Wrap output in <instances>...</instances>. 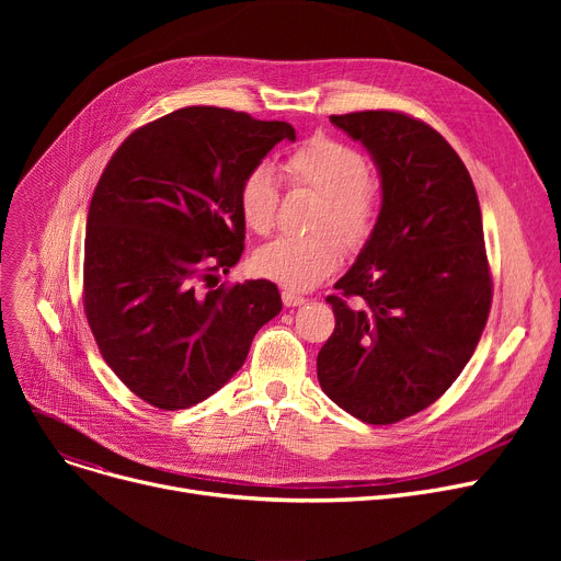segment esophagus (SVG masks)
<instances>
[{
    "mask_svg": "<svg viewBox=\"0 0 561 561\" xmlns=\"http://www.w3.org/2000/svg\"><path fill=\"white\" fill-rule=\"evenodd\" d=\"M282 300L286 307H300L307 302V298L298 296V293H293V290H282Z\"/></svg>",
    "mask_w": 561,
    "mask_h": 561,
    "instance_id": "34e87169",
    "label": "esophagus"
}]
</instances>
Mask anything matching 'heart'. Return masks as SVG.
I'll list each match as a JSON object with an SVG mask.
<instances>
[{
    "instance_id": "b5f03b06",
    "label": "heart",
    "mask_w": 561,
    "mask_h": 561,
    "mask_svg": "<svg viewBox=\"0 0 561 561\" xmlns=\"http://www.w3.org/2000/svg\"><path fill=\"white\" fill-rule=\"evenodd\" d=\"M290 186L322 195L311 236H279L254 256L259 275L288 290H309L339 268L345 248H362L381 211V184L368 172L366 157L336 138L311 136L282 159ZM239 211L254 233L277 225L279 184L268 165L252 168L239 186Z\"/></svg>"
}]
</instances>
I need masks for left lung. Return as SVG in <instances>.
Segmentation results:
<instances>
[{"label": "left lung", "mask_w": 561, "mask_h": 561, "mask_svg": "<svg viewBox=\"0 0 561 561\" xmlns=\"http://www.w3.org/2000/svg\"><path fill=\"white\" fill-rule=\"evenodd\" d=\"M370 152L381 211L355 265L328 296L336 328L318 381L370 425L419 414L473 357L493 282L473 180L450 142L400 111L332 115Z\"/></svg>", "instance_id": "8db88e82"}]
</instances>
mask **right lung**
Listing matches in <instances>:
<instances>
[{
	"label": "right lung",
	"instance_id": "obj_1",
	"mask_svg": "<svg viewBox=\"0 0 561 561\" xmlns=\"http://www.w3.org/2000/svg\"><path fill=\"white\" fill-rule=\"evenodd\" d=\"M279 140L296 129L186 106L136 129L106 163L85 220L83 311L104 362L147 404L214 396L282 311L268 279L215 288L245 248L239 186Z\"/></svg>",
	"mask_w": 561,
	"mask_h": 561
}]
</instances>
